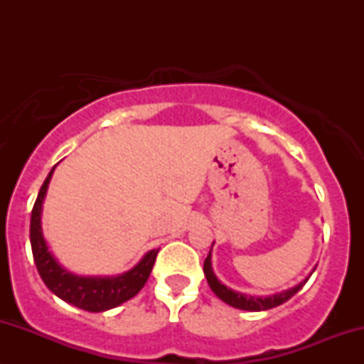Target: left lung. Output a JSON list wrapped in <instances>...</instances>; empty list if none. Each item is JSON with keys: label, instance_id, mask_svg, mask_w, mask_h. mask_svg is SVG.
<instances>
[{"label": "left lung", "instance_id": "1", "mask_svg": "<svg viewBox=\"0 0 364 364\" xmlns=\"http://www.w3.org/2000/svg\"><path fill=\"white\" fill-rule=\"evenodd\" d=\"M210 252H212V248H210ZM203 272H205L208 286H210V289L214 291V294L217 296V298L223 299L224 303L231 304L232 308H237V310H246V311L270 310V308H275V306H279V304L286 303L287 299H291L292 296H294L296 292H298L304 286V284H306L308 279H310V277H306L303 282H299L298 286L291 287V289H286L282 292H277V294H272V296H250V294H243V292H236V291L229 289V287H225L224 284L215 277L214 270H212L210 253H208L205 262H203Z\"/></svg>", "mask_w": 364, "mask_h": 364}]
</instances>
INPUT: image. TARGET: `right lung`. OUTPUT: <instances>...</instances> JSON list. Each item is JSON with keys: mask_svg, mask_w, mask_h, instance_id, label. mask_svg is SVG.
Listing matches in <instances>:
<instances>
[{"mask_svg": "<svg viewBox=\"0 0 364 364\" xmlns=\"http://www.w3.org/2000/svg\"><path fill=\"white\" fill-rule=\"evenodd\" d=\"M54 168L41 186L31 217V245L37 272L49 291L54 292L63 301L82 308V310L97 313L119 306L121 303L139 294V291L145 286L150 272H152L159 250H150L132 270L116 275V277H82V275H75L63 269L53 257V253L49 252L48 243L43 236V228H41L43 202Z\"/></svg>", "mask_w": 364, "mask_h": 364, "instance_id": "right-lung-1", "label": "right lung"}]
</instances>
